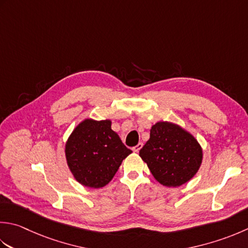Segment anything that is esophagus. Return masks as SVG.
<instances>
[{"label": "esophagus", "instance_id": "obj_1", "mask_svg": "<svg viewBox=\"0 0 248 248\" xmlns=\"http://www.w3.org/2000/svg\"><path fill=\"white\" fill-rule=\"evenodd\" d=\"M142 147H143V143H139V144L137 145V146H134V147L132 148V150H133L134 153H139L140 150V148H142Z\"/></svg>", "mask_w": 248, "mask_h": 248}]
</instances>
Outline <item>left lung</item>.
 Wrapping results in <instances>:
<instances>
[{
    "mask_svg": "<svg viewBox=\"0 0 248 248\" xmlns=\"http://www.w3.org/2000/svg\"><path fill=\"white\" fill-rule=\"evenodd\" d=\"M140 156L161 185L178 187L196 175L202 163V148L192 134L179 125L159 121Z\"/></svg>",
    "mask_w": 248,
    "mask_h": 248,
    "instance_id": "left-lung-1",
    "label": "left lung"
}]
</instances>
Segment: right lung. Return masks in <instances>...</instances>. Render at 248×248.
<instances>
[{
	"instance_id": "obj_1",
	"label": "right lung",
	"mask_w": 248,
	"mask_h": 248,
	"mask_svg": "<svg viewBox=\"0 0 248 248\" xmlns=\"http://www.w3.org/2000/svg\"><path fill=\"white\" fill-rule=\"evenodd\" d=\"M110 125L108 119H85L66 140L67 166L82 186L101 188L108 185L123 160L132 153Z\"/></svg>"
}]
</instances>
